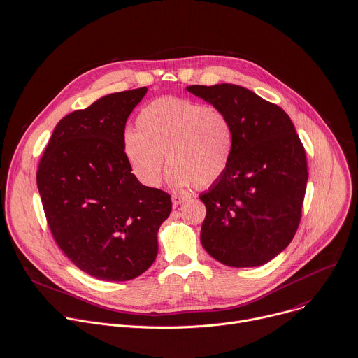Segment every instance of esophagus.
I'll return each instance as SVG.
<instances>
[{"mask_svg":"<svg viewBox=\"0 0 358 358\" xmlns=\"http://www.w3.org/2000/svg\"><path fill=\"white\" fill-rule=\"evenodd\" d=\"M185 201H187V196H183V194H172V203L173 206H179L182 205Z\"/></svg>","mask_w":358,"mask_h":358,"instance_id":"obj_1","label":"esophagus"}]
</instances>
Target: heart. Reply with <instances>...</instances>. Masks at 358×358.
I'll use <instances>...</instances> for the list:
<instances>
[{"instance_id":"heart-1","label":"heart","mask_w":358,"mask_h":358,"mask_svg":"<svg viewBox=\"0 0 358 358\" xmlns=\"http://www.w3.org/2000/svg\"><path fill=\"white\" fill-rule=\"evenodd\" d=\"M234 134L229 116L182 98H157L136 116V131H127L122 149L135 176L157 186L166 155L168 180L176 187H206L226 172Z\"/></svg>"}]
</instances>
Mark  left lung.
Segmentation results:
<instances>
[{"label": "left lung", "mask_w": 358, "mask_h": 358, "mask_svg": "<svg viewBox=\"0 0 358 358\" xmlns=\"http://www.w3.org/2000/svg\"><path fill=\"white\" fill-rule=\"evenodd\" d=\"M186 90L223 110L234 134L226 172L199 196L208 210L202 246L226 266L266 264L294 237L308 178L292 119L280 106L239 85Z\"/></svg>", "instance_id": "obj_1"}]
</instances>
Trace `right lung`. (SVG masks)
Here are the masks:
<instances>
[{"mask_svg": "<svg viewBox=\"0 0 358 358\" xmlns=\"http://www.w3.org/2000/svg\"><path fill=\"white\" fill-rule=\"evenodd\" d=\"M148 88L115 92L62 117L36 173L54 239L95 279L127 282L157 255V231L171 196L142 185L124 149L125 124Z\"/></svg>", "mask_w": 358, "mask_h": 358, "instance_id": "1", "label": "right lung"}]
</instances>
